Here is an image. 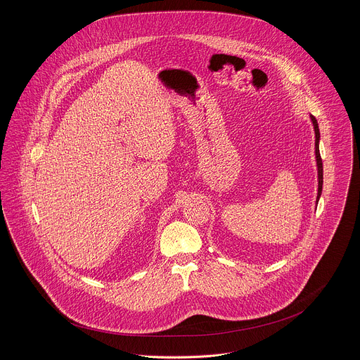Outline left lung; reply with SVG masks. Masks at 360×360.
Returning a JSON list of instances; mask_svg holds the SVG:
<instances>
[{
	"label": "left lung",
	"mask_w": 360,
	"mask_h": 360,
	"mask_svg": "<svg viewBox=\"0 0 360 360\" xmlns=\"http://www.w3.org/2000/svg\"><path fill=\"white\" fill-rule=\"evenodd\" d=\"M310 120L314 129V155H316V166H317V197H316V205L320 200L321 190H323V162L320 158V151H319V141H320V131H319V124L314 116L310 115Z\"/></svg>",
	"instance_id": "obj_1"
}]
</instances>
